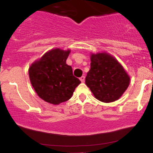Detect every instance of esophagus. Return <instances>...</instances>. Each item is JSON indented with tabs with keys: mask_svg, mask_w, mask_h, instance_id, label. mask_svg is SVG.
<instances>
[{
	"mask_svg": "<svg viewBox=\"0 0 153 153\" xmlns=\"http://www.w3.org/2000/svg\"><path fill=\"white\" fill-rule=\"evenodd\" d=\"M80 81L81 82H84L85 81V76H81V78H80Z\"/></svg>",
	"mask_w": 153,
	"mask_h": 153,
	"instance_id": "34e87169",
	"label": "esophagus"
}]
</instances>
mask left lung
I'll return each mask as SVG.
<instances>
[{"label": "left lung", "instance_id": "8db88e82", "mask_svg": "<svg viewBox=\"0 0 153 153\" xmlns=\"http://www.w3.org/2000/svg\"><path fill=\"white\" fill-rule=\"evenodd\" d=\"M90 59L91 67L85 83L94 97L103 102L120 99L131 81L122 64L108 53H91Z\"/></svg>", "mask_w": 153, "mask_h": 153}]
</instances>
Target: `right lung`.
<instances>
[{
  "instance_id": "add662e5",
  "label": "right lung",
  "mask_w": 153,
  "mask_h": 153,
  "mask_svg": "<svg viewBox=\"0 0 153 153\" xmlns=\"http://www.w3.org/2000/svg\"><path fill=\"white\" fill-rule=\"evenodd\" d=\"M70 50L55 48L35 61L28 70L30 83L38 96L45 102L59 105L70 100L81 81L66 63Z\"/></svg>"
}]
</instances>
